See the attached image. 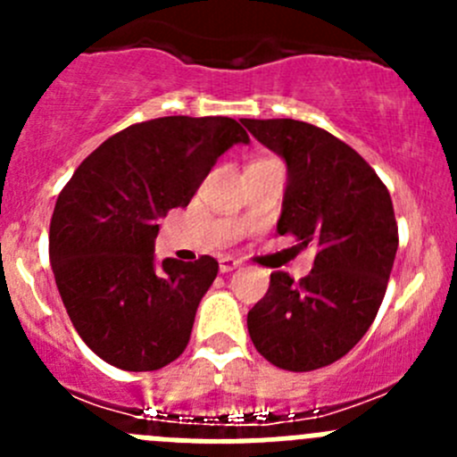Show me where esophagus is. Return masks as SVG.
<instances>
[{"label":"esophagus","mask_w":457,"mask_h":457,"mask_svg":"<svg viewBox=\"0 0 457 457\" xmlns=\"http://www.w3.org/2000/svg\"><path fill=\"white\" fill-rule=\"evenodd\" d=\"M238 267H241V262L237 261V258H232V256H223L219 261V270L223 271V274H228V271H234V270H238Z\"/></svg>","instance_id":"34e87169"}]
</instances>
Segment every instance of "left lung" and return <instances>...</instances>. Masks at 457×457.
<instances>
[{"mask_svg": "<svg viewBox=\"0 0 457 457\" xmlns=\"http://www.w3.org/2000/svg\"><path fill=\"white\" fill-rule=\"evenodd\" d=\"M287 163L276 229L316 247L310 276L274 271L247 314L256 352L287 371H314L343 358L371 327L398 250L389 190L347 143L294 119H243Z\"/></svg>", "mask_w": 457, "mask_h": 457, "instance_id": "1", "label": "left lung"}]
</instances>
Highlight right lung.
I'll use <instances>...</instances> for the list:
<instances>
[{"label":"right lung","mask_w":457,"mask_h":457,"mask_svg":"<svg viewBox=\"0 0 457 457\" xmlns=\"http://www.w3.org/2000/svg\"><path fill=\"white\" fill-rule=\"evenodd\" d=\"M234 143L229 117H161L101 143L75 170L50 220V262L81 340L108 365L154 371L190 343L219 262H154L159 219L186 207Z\"/></svg>","instance_id":"add662e5"}]
</instances>
